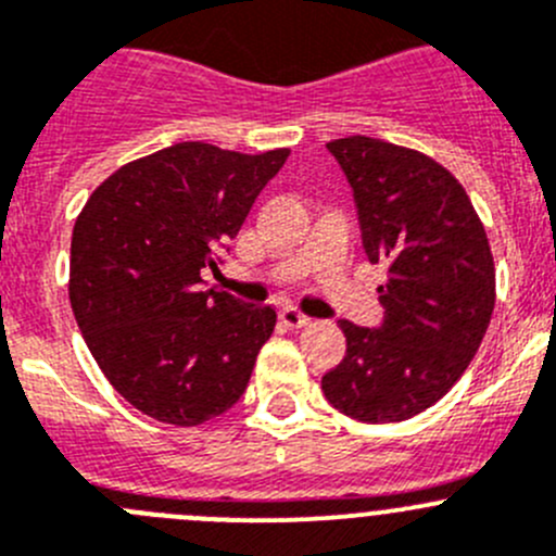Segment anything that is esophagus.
<instances>
[{"instance_id": "34e87169", "label": "esophagus", "mask_w": 556, "mask_h": 556, "mask_svg": "<svg viewBox=\"0 0 556 556\" xmlns=\"http://www.w3.org/2000/svg\"><path fill=\"white\" fill-rule=\"evenodd\" d=\"M281 321L287 327H292V330H300V327H308L311 319L305 314H300L298 308H283L281 311Z\"/></svg>"}]
</instances>
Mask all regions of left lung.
<instances>
[{
	"label": "left lung",
	"instance_id": "8db88e82",
	"mask_svg": "<svg viewBox=\"0 0 556 556\" xmlns=\"http://www.w3.org/2000/svg\"><path fill=\"white\" fill-rule=\"evenodd\" d=\"M346 174L363 248L388 264L382 327L341 319L346 357L321 377L352 420L401 422L433 406L472 363L496 300L489 237L442 163L368 136L327 144Z\"/></svg>",
	"mask_w": 556,
	"mask_h": 556
}]
</instances>
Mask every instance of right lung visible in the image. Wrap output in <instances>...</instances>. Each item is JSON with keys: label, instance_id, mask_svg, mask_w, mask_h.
<instances>
[{"label": "right lung", "instance_id": "1", "mask_svg": "<svg viewBox=\"0 0 556 556\" xmlns=\"http://www.w3.org/2000/svg\"><path fill=\"white\" fill-rule=\"evenodd\" d=\"M289 157L182 141L125 163L73 226L71 308L111 388L144 415L202 426L240 401L275 308L202 292V269L235 240Z\"/></svg>", "mask_w": 556, "mask_h": 556}]
</instances>
